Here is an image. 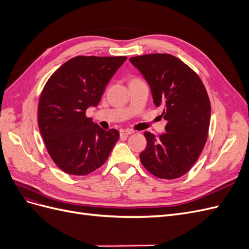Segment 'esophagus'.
<instances>
[{
    "instance_id": "esophagus-1",
    "label": "esophagus",
    "mask_w": 249,
    "mask_h": 249,
    "mask_svg": "<svg viewBox=\"0 0 249 249\" xmlns=\"http://www.w3.org/2000/svg\"><path fill=\"white\" fill-rule=\"evenodd\" d=\"M120 136L124 137V136H127V135H131L133 134L132 130H120Z\"/></svg>"
}]
</instances>
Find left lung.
<instances>
[{
  "instance_id": "left-lung-1",
  "label": "left lung",
  "mask_w": 249,
  "mask_h": 249,
  "mask_svg": "<svg viewBox=\"0 0 249 249\" xmlns=\"http://www.w3.org/2000/svg\"><path fill=\"white\" fill-rule=\"evenodd\" d=\"M130 61L144 76L167 120L159 137L144 133L147 145L140 161L157 178H178L192 168L208 139L211 103L206 87L191 67L172 55L148 54Z\"/></svg>"
}]
</instances>
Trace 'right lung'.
Instances as JSON below:
<instances>
[{
	"label": "right lung",
	"mask_w": 249,
	"mask_h": 249,
	"mask_svg": "<svg viewBox=\"0 0 249 249\" xmlns=\"http://www.w3.org/2000/svg\"><path fill=\"white\" fill-rule=\"evenodd\" d=\"M125 56H77L52 74L38 102V126L44 145L57 166L71 176H86L107 161L119 138L86 116L96 106Z\"/></svg>",
	"instance_id": "1"
}]
</instances>
